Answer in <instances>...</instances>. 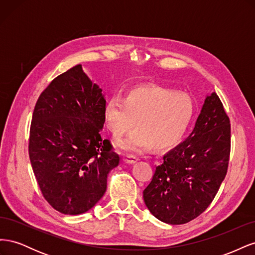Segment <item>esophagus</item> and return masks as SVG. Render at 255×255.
Listing matches in <instances>:
<instances>
[{
  "mask_svg": "<svg viewBox=\"0 0 255 255\" xmlns=\"http://www.w3.org/2000/svg\"><path fill=\"white\" fill-rule=\"evenodd\" d=\"M122 160H123V163L128 164V165H133V164L137 163V160H138V159H137V157H135V156L128 155V156L123 157V158H122Z\"/></svg>",
  "mask_w": 255,
  "mask_h": 255,
  "instance_id": "esophagus-1",
  "label": "esophagus"
}]
</instances>
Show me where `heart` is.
Segmentation results:
<instances>
[{
	"instance_id": "1",
	"label": "heart",
	"mask_w": 255,
	"mask_h": 255,
	"mask_svg": "<svg viewBox=\"0 0 255 255\" xmlns=\"http://www.w3.org/2000/svg\"><path fill=\"white\" fill-rule=\"evenodd\" d=\"M195 116V104L189 96L158 86L135 87L125 97H111L103 117L112 135L119 139L136 126L137 129L117 148L127 153H141L152 146L169 150L179 143Z\"/></svg>"
}]
</instances>
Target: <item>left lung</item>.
<instances>
[{
	"label": "left lung",
	"mask_w": 255,
	"mask_h": 255,
	"mask_svg": "<svg viewBox=\"0 0 255 255\" xmlns=\"http://www.w3.org/2000/svg\"><path fill=\"white\" fill-rule=\"evenodd\" d=\"M231 149L230 120L218 96L205 97L190 135L164 155L143 190L150 213L168 225L197 218L225 180Z\"/></svg>",
	"instance_id": "left-lung-1"
}]
</instances>
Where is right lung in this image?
<instances>
[{
	"label": "right lung",
	"instance_id": "obj_1",
	"mask_svg": "<svg viewBox=\"0 0 255 255\" xmlns=\"http://www.w3.org/2000/svg\"><path fill=\"white\" fill-rule=\"evenodd\" d=\"M102 89L78 65L54 79L33 113L28 153L44 199L61 214L81 215L104 196L119 165L103 139Z\"/></svg>",
	"mask_w": 255,
	"mask_h": 255
}]
</instances>
